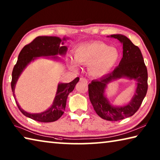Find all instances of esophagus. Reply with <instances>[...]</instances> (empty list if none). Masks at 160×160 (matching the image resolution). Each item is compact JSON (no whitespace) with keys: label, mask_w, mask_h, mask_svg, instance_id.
<instances>
[{"label":"esophagus","mask_w":160,"mask_h":160,"mask_svg":"<svg viewBox=\"0 0 160 160\" xmlns=\"http://www.w3.org/2000/svg\"><path fill=\"white\" fill-rule=\"evenodd\" d=\"M80 81H82V82H85V83H87L88 82V80L86 79V78H80Z\"/></svg>","instance_id":"esophagus-1"}]
</instances>
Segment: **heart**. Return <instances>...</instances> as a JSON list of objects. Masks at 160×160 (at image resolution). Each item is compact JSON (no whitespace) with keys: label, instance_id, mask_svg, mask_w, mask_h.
Returning a JSON list of instances; mask_svg holds the SVG:
<instances>
[{"label":"heart","instance_id":"obj_1","mask_svg":"<svg viewBox=\"0 0 160 160\" xmlns=\"http://www.w3.org/2000/svg\"><path fill=\"white\" fill-rule=\"evenodd\" d=\"M119 58L118 51L103 42H93L78 45L74 49V59L78 63L88 65V72L94 77H100L109 72ZM72 68L76 63L70 61Z\"/></svg>","mask_w":160,"mask_h":160}]
</instances>
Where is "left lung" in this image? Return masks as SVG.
I'll return each instance as SVG.
<instances>
[{
    "mask_svg": "<svg viewBox=\"0 0 160 160\" xmlns=\"http://www.w3.org/2000/svg\"><path fill=\"white\" fill-rule=\"evenodd\" d=\"M123 44V57L112 72L88 85L90 100L96 113L107 121H116L134 114L141 105L148 91V70L140 48L123 34H112ZM126 77L134 79L137 87L134 95L126 105L113 106L104 95L107 85L113 80Z\"/></svg>",
    "mask_w": 160,
    "mask_h": 160,
    "instance_id": "8db88e82",
    "label": "left lung"
}]
</instances>
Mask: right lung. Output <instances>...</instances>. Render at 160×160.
<instances>
[{
  "mask_svg": "<svg viewBox=\"0 0 160 160\" xmlns=\"http://www.w3.org/2000/svg\"><path fill=\"white\" fill-rule=\"evenodd\" d=\"M67 39V37L61 39L57 37H38L29 44L25 46L19 54L18 61L13 68L12 72L11 88L19 109L27 117L39 122L48 123L57 121L63 114L68 96L74 90L75 85L80 80L79 78H76L69 83H59L52 106L45 112L39 113H30L22 109L15 98V88L16 82L24 69L37 57L52 56L51 57V58L58 60L59 58L56 55H66L68 48L66 46L61 45L60 43L63 45V41H66Z\"/></svg>",
  "mask_w": 160,
  "mask_h": 160,
  "instance_id": "1",
  "label": "right lung"
}]
</instances>
